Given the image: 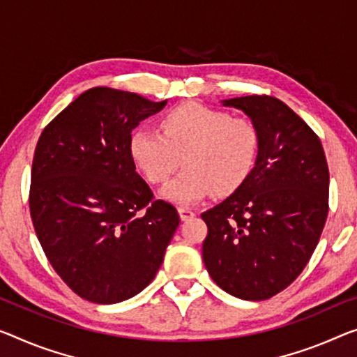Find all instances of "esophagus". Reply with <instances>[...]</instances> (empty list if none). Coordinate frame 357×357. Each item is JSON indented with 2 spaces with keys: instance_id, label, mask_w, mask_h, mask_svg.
I'll return each instance as SVG.
<instances>
[{
  "instance_id": "1",
  "label": "esophagus",
  "mask_w": 357,
  "mask_h": 357,
  "mask_svg": "<svg viewBox=\"0 0 357 357\" xmlns=\"http://www.w3.org/2000/svg\"><path fill=\"white\" fill-rule=\"evenodd\" d=\"M178 213H180V218H182V220H190V218L195 217V211L188 206H180Z\"/></svg>"
}]
</instances>
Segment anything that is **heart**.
<instances>
[{
    "label": "heart",
    "instance_id": "1",
    "mask_svg": "<svg viewBox=\"0 0 357 357\" xmlns=\"http://www.w3.org/2000/svg\"><path fill=\"white\" fill-rule=\"evenodd\" d=\"M162 134L137 129L129 153L137 169L153 185L166 183L180 164L185 169L162 196L178 204L195 202L209 193L228 196L254 172L260 153V132L249 118L186 102L161 119Z\"/></svg>",
    "mask_w": 357,
    "mask_h": 357
}]
</instances>
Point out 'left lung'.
I'll return each mask as SVG.
<instances>
[{
  "instance_id": "obj_1",
  "label": "left lung",
  "mask_w": 357,
  "mask_h": 357,
  "mask_svg": "<svg viewBox=\"0 0 357 357\" xmlns=\"http://www.w3.org/2000/svg\"><path fill=\"white\" fill-rule=\"evenodd\" d=\"M260 132L254 172L238 191L201 213L202 260L213 282L243 300L271 298L303 271L328 213L324 148L308 124L271 96L223 100Z\"/></svg>"
}]
</instances>
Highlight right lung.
I'll return each mask as SVG.
<instances>
[{"label": "right lung", "instance_id": "1", "mask_svg": "<svg viewBox=\"0 0 357 357\" xmlns=\"http://www.w3.org/2000/svg\"><path fill=\"white\" fill-rule=\"evenodd\" d=\"M166 103L92 87L46 126L36 144L33 227L62 281L92 303L142 292L180 223L172 204L155 199L129 153L132 129Z\"/></svg>", "mask_w": 357, "mask_h": 357}]
</instances>
